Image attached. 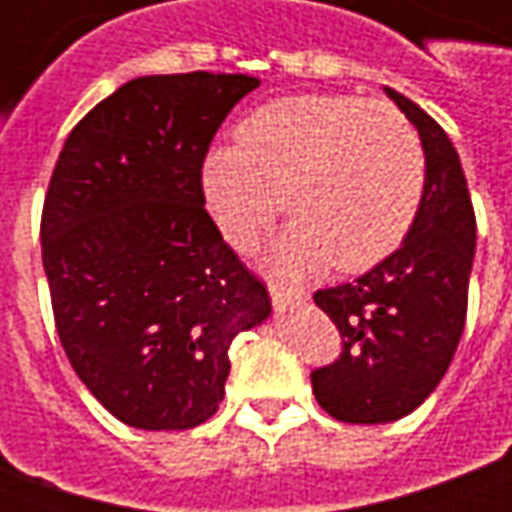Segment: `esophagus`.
<instances>
[{
  "label": "esophagus",
  "instance_id": "obj_1",
  "mask_svg": "<svg viewBox=\"0 0 512 512\" xmlns=\"http://www.w3.org/2000/svg\"><path fill=\"white\" fill-rule=\"evenodd\" d=\"M268 293H271V301H274V307L277 310H285V307H290V304H304V301L310 299L304 290L299 288H288V285H268Z\"/></svg>",
  "mask_w": 512,
  "mask_h": 512
}]
</instances>
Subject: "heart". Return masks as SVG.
I'll list each match as a JSON object with an SVG mask.
<instances>
[{"label": "heart", "instance_id": "1", "mask_svg": "<svg viewBox=\"0 0 512 512\" xmlns=\"http://www.w3.org/2000/svg\"><path fill=\"white\" fill-rule=\"evenodd\" d=\"M202 197L216 227L246 246L279 211L296 222L274 263L365 271L403 244L425 189V156L403 112L351 95H288L238 126V145L202 158Z\"/></svg>", "mask_w": 512, "mask_h": 512}]
</instances>
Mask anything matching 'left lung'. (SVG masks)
I'll use <instances>...</instances> for the list:
<instances>
[{
	"instance_id": "obj_1",
	"label": "left lung",
	"mask_w": 512,
	"mask_h": 512,
	"mask_svg": "<svg viewBox=\"0 0 512 512\" xmlns=\"http://www.w3.org/2000/svg\"><path fill=\"white\" fill-rule=\"evenodd\" d=\"M384 93L417 128L425 189L395 252L348 285L315 293L343 337V354L312 373L326 414L381 425L425 403L447 373L466 323L474 263L472 200L458 150L433 117L392 87Z\"/></svg>"
}]
</instances>
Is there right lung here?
I'll use <instances>...</instances> for the list:
<instances>
[{
  "label": "right lung",
  "instance_id": "add662e5",
  "mask_svg": "<svg viewBox=\"0 0 512 512\" xmlns=\"http://www.w3.org/2000/svg\"><path fill=\"white\" fill-rule=\"evenodd\" d=\"M257 84L208 71L131 79L79 120L51 175L40 244L60 343L131 428L211 419L230 345L271 315L200 183L213 134Z\"/></svg>",
  "mask_w": 512,
  "mask_h": 512
}]
</instances>
